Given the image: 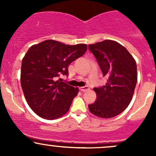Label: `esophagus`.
Here are the masks:
<instances>
[{"instance_id":"esophagus-1","label":"esophagus","mask_w":156,"mask_h":156,"mask_svg":"<svg viewBox=\"0 0 156 156\" xmlns=\"http://www.w3.org/2000/svg\"><path fill=\"white\" fill-rule=\"evenodd\" d=\"M80 90H81L82 92H85V91H87V90H89V87L88 86H84V87H79Z\"/></svg>"}]
</instances>
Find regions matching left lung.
<instances>
[{"mask_svg":"<svg viewBox=\"0 0 156 156\" xmlns=\"http://www.w3.org/2000/svg\"><path fill=\"white\" fill-rule=\"evenodd\" d=\"M88 48L103 76H108L106 85L94 88L97 100L88 108L96 116L113 118L122 113L131 101L137 81L136 62L125 47L114 41L105 40L88 45Z\"/></svg>","mask_w":156,"mask_h":156,"instance_id":"1","label":"left lung"}]
</instances>
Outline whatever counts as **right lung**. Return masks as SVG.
Segmentation results:
<instances>
[{"label": "right lung", "mask_w": 156, "mask_h": 156, "mask_svg": "<svg viewBox=\"0 0 156 156\" xmlns=\"http://www.w3.org/2000/svg\"><path fill=\"white\" fill-rule=\"evenodd\" d=\"M87 44L66 45L47 40L31 46L22 61L21 86L30 108L40 117L53 120L69 111L78 88L62 81L68 66L84 54Z\"/></svg>", "instance_id": "right-lung-1"}]
</instances>
